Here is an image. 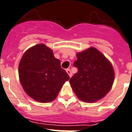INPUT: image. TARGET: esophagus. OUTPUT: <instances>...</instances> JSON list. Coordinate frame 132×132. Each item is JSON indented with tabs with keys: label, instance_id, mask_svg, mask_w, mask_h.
<instances>
[{
	"label": "esophagus",
	"instance_id": "obj_1",
	"mask_svg": "<svg viewBox=\"0 0 132 132\" xmlns=\"http://www.w3.org/2000/svg\"><path fill=\"white\" fill-rule=\"evenodd\" d=\"M66 72H67V73L69 75V76H70V77L72 76V72H71V70H70V68H68V69L66 70Z\"/></svg>",
	"mask_w": 132,
	"mask_h": 132
}]
</instances>
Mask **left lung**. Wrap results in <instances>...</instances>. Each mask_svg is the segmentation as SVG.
<instances>
[{"label":"left lung","instance_id":"left-lung-1","mask_svg":"<svg viewBox=\"0 0 132 132\" xmlns=\"http://www.w3.org/2000/svg\"><path fill=\"white\" fill-rule=\"evenodd\" d=\"M74 67L77 72L70 79L72 88L79 100L94 102L106 95L112 86L114 73L108 60L94 47L77 55Z\"/></svg>","mask_w":132,"mask_h":132}]
</instances>
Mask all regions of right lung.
<instances>
[{
  "mask_svg": "<svg viewBox=\"0 0 132 132\" xmlns=\"http://www.w3.org/2000/svg\"><path fill=\"white\" fill-rule=\"evenodd\" d=\"M19 77L25 92L40 102L55 100L62 85L70 79L53 50L44 44L32 47L23 55L19 64Z\"/></svg>",
  "mask_w": 132,
  "mask_h": 132,
  "instance_id": "obj_1",
  "label": "right lung"
}]
</instances>
